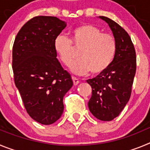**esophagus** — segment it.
Returning <instances> with one entry per match:
<instances>
[{
    "label": "esophagus",
    "mask_w": 150,
    "mask_h": 150,
    "mask_svg": "<svg viewBox=\"0 0 150 150\" xmlns=\"http://www.w3.org/2000/svg\"><path fill=\"white\" fill-rule=\"evenodd\" d=\"M72 79H73V82H74V86H76V85L79 84V79H78L77 78L74 77V76H72Z\"/></svg>",
    "instance_id": "34e87169"
}]
</instances>
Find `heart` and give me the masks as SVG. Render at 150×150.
<instances>
[{"mask_svg":"<svg viewBox=\"0 0 150 150\" xmlns=\"http://www.w3.org/2000/svg\"><path fill=\"white\" fill-rule=\"evenodd\" d=\"M54 50L64 65L71 66L80 51L81 59L71 67L74 74L85 75L91 71L98 75L107 70L114 59L116 42L111 34L91 24H83L71 31V40L59 35L54 40Z\"/></svg>","mask_w":150,"mask_h":150,"instance_id":"1","label":"heart"}]
</instances>
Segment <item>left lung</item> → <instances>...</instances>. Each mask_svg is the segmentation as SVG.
I'll return each mask as SVG.
<instances>
[{"instance_id":"obj_1","label":"left lung","mask_w":150,"mask_h":150,"mask_svg":"<svg viewBox=\"0 0 150 150\" xmlns=\"http://www.w3.org/2000/svg\"><path fill=\"white\" fill-rule=\"evenodd\" d=\"M110 28L116 52L110 67L87 83L92 88L88 103L90 112L101 121H111L120 115L129 100L136 73V52L130 36L119 24L99 16Z\"/></svg>"}]
</instances>
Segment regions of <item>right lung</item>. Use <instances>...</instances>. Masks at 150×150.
Here are the masks:
<instances>
[{"instance_id":"obj_1","label":"right lung","mask_w":150,"mask_h":150,"mask_svg":"<svg viewBox=\"0 0 150 150\" xmlns=\"http://www.w3.org/2000/svg\"><path fill=\"white\" fill-rule=\"evenodd\" d=\"M65 27L57 17H34L22 26L13 43L16 86L29 116L43 125L52 124L61 117L63 98L73 86L54 50L55 38Z\"/></svg>"}]
</instances>
